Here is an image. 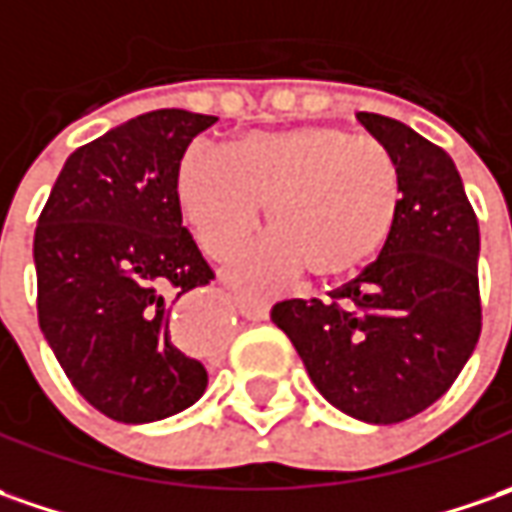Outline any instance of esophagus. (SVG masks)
<instances>
[{
	"mask_svg": "<svg viewBox=\"0 0 512 512\" xmlns=\"http://www.w3.org/2000/svg\"><path fill=\"white\" fill-rule=\"evenodd\" d=\"M235 306L238 311L246 317V320H266L269 317V303H263V300H255V297H235Z\"/></svg>",
	"mask_w": 512,
	"mask_h": 512,
	"instance_id": "esophagus-1",
	"label": "esophagus"
}]
</instances>
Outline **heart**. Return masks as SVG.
Returning a JSON list of instances; mask_svg holds the SVG:
<instances>
[{
	"label": "heart",
	"instance_id": "b5f03b06",
	"mask_svg": "<svg viewBox=\"0 0 512 512\" xmlns=\"http://www.w3.org/2000/svg\"><path fill=\"white\" fill-rule=\"evenodd\" d=\"M175 192L198 243L218 260L238 252L266 203L272 235L238 260L243 286L300 272L314 283L357 274L388 243L402 203L391 152L328 124L249 133L229 152L192 147Z\"/></svg>",
	"mask_w": 512,
	"mask_h": 512
}]
</instances>
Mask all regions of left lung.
I'll use <instances>...</instances> for the list:
<instances>
[{
	"mask_svg": "<svg viewBox=\"0 0 512 512\" xmlns=\"http://www.w3.org/2000/svg\"><path fill=\"white\" fill-rule=\"evenodd\" d=\"M357 121L397 161L399 218L379 257L323 300L272 309L317 391L343 414L394 425L442 397L479 331V221L448 152L377 113Z\"/></svg>",
	"mask_w": 512,
	"mask_h": 512,
	"instance_id": "1",
	"label": "left lung"
}]
</instances>
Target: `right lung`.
<instances>
[{"label":"right lung","instance_id":"1","mask_svg":"<svg viewBox=\"0 0 512 512\" xmlns=\"http://www.w3.org/2000/svg\"><path fill=\"white\" fill-rule=\"evenodd\" d=\"M215 115L152 110L64 161L33 238L39 326L96 411L147 425L186 411L206 368L172 337V303L215 274L186 232L175 178Z\"/></svg>","mask_w":512,"mask_h":512}]
</instances>
